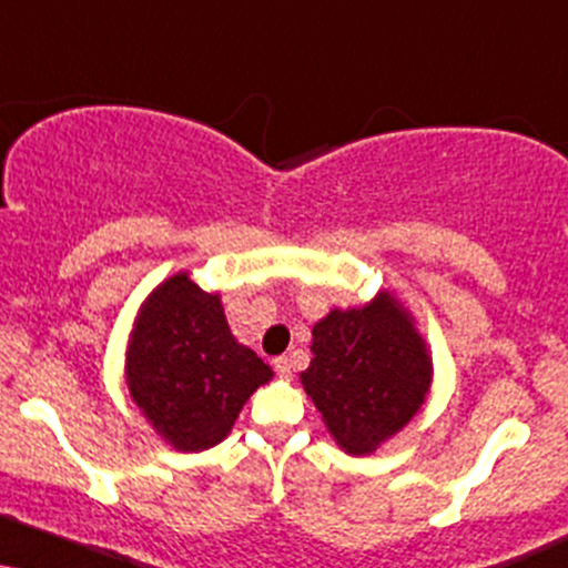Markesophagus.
<instances>
[{"label": "esophagus", "mask_w": 568, "mask_h": 568, "mask_svg": "<svg viewBox=\"0 0 568 568\" xmlns=\"http://www.w3.org/2000/svg\"><path fill=\"white\" fill-rule=\"evenodd\" d=\"M272 365H275V371H277L280 378H291V375H293V359L288 357V354L277 357L275 362H272Z\"/></svg>", "instance_id": "obj_1"}]
</instances>
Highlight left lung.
I'll use <instances>...</instances> for the list:
<instances>
[{"instance_id":"left-lung-1","label":"left lung","mask_w":568,"mask_h":568,"mask_svg":"<svg viewBox=\"0 0 568 568\" xmlns=\"http://www.w3.org/2000/svg\"><path fill=\"white\" fill-rule=\"evenodd\" d=\"M312 362L298 375L333 442L352 457L378 453L432 392L426 338L392 291L331 310L312 325Z\"/></svg>"}]
</instances>
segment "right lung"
Instances as JSON below:
<instances>
[{
  "mask_svg": "<svg viewBox=\"0 0 568 568\" xmlns=\"http://www.w3.org/2000/svg\"><path fill=\"white\" fill-rule=\"evenodd\" d=\"M272 367L232 336L222 293L182 270L148 293L129 331L124 378L136 409L176 453L227 439Z\"/></svg>",
  "mask_w": 568,
  "mask_h": 568,
  "instance_id": "obj_1",
  "label": "right lung"
}]
</instances>
